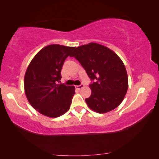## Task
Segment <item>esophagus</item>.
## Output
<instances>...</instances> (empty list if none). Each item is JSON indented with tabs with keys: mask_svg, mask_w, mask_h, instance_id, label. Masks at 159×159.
Instances as JSON below:
<instances>
[{
	"mask_svg": "<svg viewBox=\"0 0 159 159\" xmlns=\"http://www.w3.org/2000/svg\"><path fill=\"white\" fill-rule=\"evenodd\" d=\"M82 88H84V84H80V85L76 86V88L78 89V90H80V89H82Z\"/></svg>",
	"mask_w": 159,
	"mask_h": 159,
	"instance_id": "obj_1",
	"label": "esophagus"
}]
</instances>
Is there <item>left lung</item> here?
Wrapping results in <instances>:
<instances>
[{"label":"left lung","mask_w":159,"mask_h":159,"mask_svg":"<svg viewBox=\"0 0 159 159\" xmlns=\"http://www.w3.org/2000/svg\"><path fill=\"white\" fill-rule=\"evenodd\" d=\"M75 57L92 82L90 97L85 99L95 112L110 111L122 102L128 89L127 70L120 58L108 48L91 43L75 50Z\"/></svg>","instance_id":"left-lung-1"}]
</instances>
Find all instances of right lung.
I'll return each mask as SVG.
<instances>
[{
	"mask_svg": "<svg viewBox=\"0 0 159 159\" xmlns=\"http://www.w3.org/2000/svg\"><path fill=\"white\" fill-rule=\"evenodd\" d=\"M75 48L57 44L48 45L36 54L26 71V96L30 105L45 116H60L70 108L75 87L57 83L61 79L64 61Z\"/></svg>",
	"mask_w": 159,
	"mask_h": 159,
	"instance_id": "add662e5",
	"label": "right lung"
}]
</instances>
